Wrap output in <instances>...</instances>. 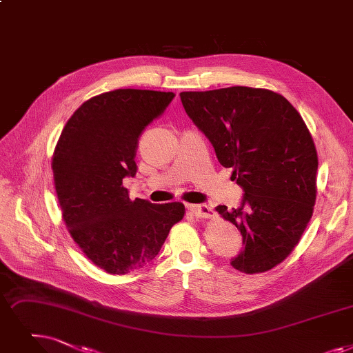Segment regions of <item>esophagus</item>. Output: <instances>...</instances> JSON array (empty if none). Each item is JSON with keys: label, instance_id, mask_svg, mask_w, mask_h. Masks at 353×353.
<instances>
[{"label": "esophagus", "instance_id": "1", "mask_svg": "<svg viewBox=\"0 0 353 353\" xmlns=\"http://www.w3.org/2000/svg\"><path fill=\"white\" fill-rule=\"evenodd\" d=\"M189 210L199 219H209L213 216V210L208 205H190Z\"/></svg>", "mask_w": 353, "mask_h": 353}]
</instances>
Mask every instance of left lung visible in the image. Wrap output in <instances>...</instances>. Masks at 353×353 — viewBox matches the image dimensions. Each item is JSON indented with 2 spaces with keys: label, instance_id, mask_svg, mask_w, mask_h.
<instances>
[{
  "label": "left lung",
  "instance_id": "1",
  "mask_svg": "<svg viewBox=\"0 0 353 353\" xmlns=\"http://www.w3.org/2000/svg\"><path fill=\"white\" fill-rule=\"evenodd\" d=\"M180 99L245 192L238 209L214 208L242 234L245 247L232 267L245 274L272 270L297 247L316 203L319 159L307 125L270 89L181 92Z\"/></svg>",
  "mask_w": 353,
  "mask_h": 353
}]
</instances>
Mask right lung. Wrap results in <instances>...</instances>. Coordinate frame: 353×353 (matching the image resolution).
<instances>
[{"mask_svg":"<svg viewBox=\"0 0 353 353\" xmlns=\"http://www.w3.org/2000/svg\"><path fill=\"white\" fill-rule=\"evenodd\" d=\"M173 92L115 89L83 102L66 122L52 157L62 218L82 252L108 274L150 264L185 205L131 201L122 185L134 177L143 130L160 118Z\"/></svg>","mask_w":353,"mask_h":353,"instance_id":"1","label":"right lung"}]
</instances>
